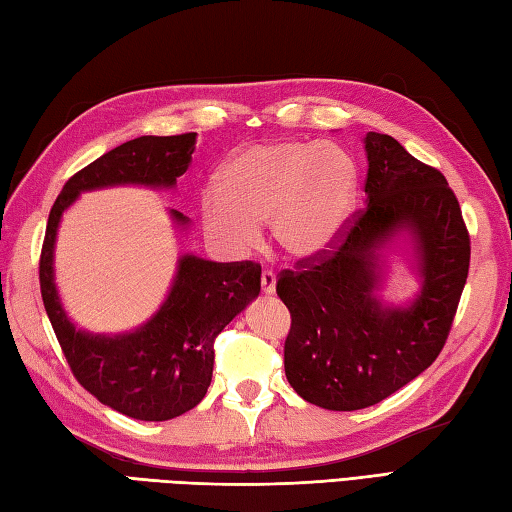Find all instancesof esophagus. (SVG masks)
<instances>
[{"label": "esophagus", "mask_w": 512, "mask_h": 512, "mask_svg": "<svg viewBox=\"0 0 512 512\" xmlns=\"http://www.w3.org/2000/svg\"><path fill=\"white\" fill-rule=\"evenodd\" d=\"M260 287H263V294L265 296H274L276 294V276H274V271H263V276H260Z\"/></svg>", "instance_id": "34e87169"}]
</instances>
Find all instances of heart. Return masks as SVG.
Here are the masks:
<instances>
[{
    "label": "heart",
    "mask_w": 512,
    "mask_h": 512,
    "mask_svg": "<svg viewBox=\"0 0 512 512\" xmlns=\"http://www.w3.org/2000/svg\"><path fill=\"white\" fill-rule=\"evenodd\" d=\"M198 203L207 238L229 256L271 241L291 260L318 258L336 245L358 201V168L336 143L265 139L234 150Z\"/></svg>",
    "instance_id": "heart-1"
}]
</instances>
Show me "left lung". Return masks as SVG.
Listing matches in <instances>:
<instances>
[{
    "label": "left lung",
    "mask_w": 512,
    "mask_h": 512,
    "mask_svg": "<svg viewBox=\"0 0 512 512\" xmlns=\"http://www.w3.org/2000/svg\"><path fill=\"white\" fill-rule=\"evenodd\" d=\"M364 210L336 252L285 271L291 314L285 375L329 411L389 398L440 356L468 276L471 241L444 176L389 134L367 132ZM400 262L418 280L409 301L383 296Z\"/></svg>",
    "instance_id": "8db88e82"
}]
</instances>
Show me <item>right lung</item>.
Returning <instances> with one entry per match:
<instances>
[{"label":"right lung","mask_w":512,"mask_h":512,"mask_svg":"<svg viewBox=\"0 0 512 512\" xmlns=\"http://www.w3.org/2000/svg\"><path fill=\"white\" fill-rule=\"evenodd\" d=\"M196 137V132L139 137L92 161L57 196L41 249V298L72 373L101 404L143 422L172 420L205 398L212 382L214 338L258 298L260 265L212 263L181 254L168 294L143 325L92 333L81 329L61 302L55 280L57 232L83 192L121 185L176 190V179L192 163ZM168 214L176 232L192 227L185 214Z\"/></svg>","instance_id":"obj_1"}]
</instances>
